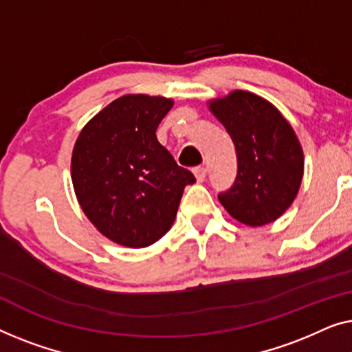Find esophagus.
<instances>
[{
	"mask_svg": "<svg viewBox=\"0 0 352 352\" xmlns=\"http://www.w3.org/2000/svg\"><path fill=\"white\" fill-rule=\"evenodd\" d=\"M192 172H195L197 182H204L206 180V177H207V169H206V167H196V169L192 170Z\"/></svg>",
	"mask_w": 352,
	"mask_h": 352,
	"instance_id": "1",
	"label": "esophagus"
}]
</instances>
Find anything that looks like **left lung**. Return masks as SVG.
<instances>
[{"mask_svg":"<svg viewBox=\"0 0 352 352\" xmlns=\"http://www.w3.org/2000/svg\"><path fill=\"white\" fill-rule=\"evenodd\" d=\"M236 148L237 175L219 199L249 226L271 223L294 202L303 177V151L294 129L270 102L234 91L210 103Z\"/></svg>","mask_w":352,"mask_h":352,"instance_id":"left-lung-1","label":"left lung"}]
</instances>
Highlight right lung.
Returning <instances> with one entry per match:
<instances>
[{
    "mask_svg": "<svg viewBox=\"0 0 352 352\" xmlns=\"http://www.w3.org/2000/svg\"><path fill=\"white\" fill-rule=\"evenodd\" d=\"M172 105L164 97H120L79 133L72 157L78 201L116 244L146 247L161 239L185 186L196 182L157 142L156 129Z\"/></svg>",
    "mask_w": 352,
    "mask_h": 352,
    "instance_id": "1",
    "label": "right lung"
}]
</instances>
